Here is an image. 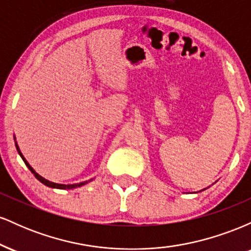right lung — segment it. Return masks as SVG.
<instances>
[{
  "instance_id": "1",
  "label": "right lung",
  "mask_w": 251,
  "mask_h": 251,
  "mask_svg": "<svg viewBox=\"0 0 251 251\" xmlns=\"http://www.w3.org/2000/svg\"><path fill=\"white\" fill-rule=\"evenodd\" d=\"M15 146H16V150H17V152H19V154L21 155V158L22 159H24V162H25V165H27V168L30 170L31 171V174H33L34 176H35V178L36 179H39L40 181H41L42 184H45V185H47V186H50V188H54V189H74V188H77V186H82V185H85V184H87L88 181H91V180H86V181H82V183H77V184H68V185H65V184H57V183H53V181H50V180H47V179H45V178L43 177H41V176H40L39 174H36L35 172V170H34L33 168H31V166L29 165V163L27 162V160H25V158L24 157V155H22V153H21V151H20V149H19V145H17V144L15 143Z\"/></svg>"
}]
</instances>
